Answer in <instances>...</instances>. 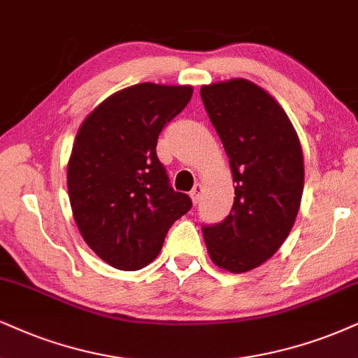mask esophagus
Wrapping results in <instances>:
<instances>
[{
	"label": "esophagus",
	"instance_id": "34e87169",
	"mask_svg": "<svg viewBox=\"0 0 358 358\" xmlns=\"http://www.w3.org/2000/svg\"><path fill=\"white\" fill-rule=\"evenodd\" d=\"M201 196H202V186H201V184H196V186H194L192 191H191V199H192L194 204H197V202L201 201Z\"/></svg>",
	"mask_w": 358,
	"mask_h": 358
}]
</instances>
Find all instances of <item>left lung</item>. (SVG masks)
<instances>
[{
    "label": "left lung",
    "mask_w": 358,
    "mask_h": 358,
    "mask_svg": "<svg viewBox=\"0 0 358 358\" xmlns=\"http://www.w3.org/2000/svg\"><path fill=\"white\" fill-rule=\"evenodd\" d=\"M201 98L236 182L231 214L202 227L207 252L229 272L252 271L279 250L297 217L301 141L280 104L247 79L202 86Z\"/></svg>",
    "instance_id": "left-lung-1"
}]
</instances>
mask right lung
<instances>
[{"instance_id": "1", "label": "right lung", "mask_w": 358, "mask_h": 358, "mask_svg": "<svg viewBox=\"0 0 358 358\" xmlns=\"http://www.w3.org/2000/svg\"><path fill=\"white\" fill-rule=\"evenodd\" d=\"M191 96L192 86L141 83L104 99L79 127L68 162L69 202L83 239L114 268L151 264L169 227L192 207L169 186L156 154L162 127Z\"/></svg>"}]
</instances>
